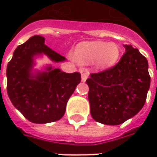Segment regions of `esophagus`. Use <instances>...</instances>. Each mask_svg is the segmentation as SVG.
Wrapping results in <instances>:
<instances>
[{
  "instance_id": "1",
  "label": "esophagus",
  "mask_w": 157,
  "mask_h": 157,
  "mask_svg": "<svg viewBox=\"0 0 157 157\" xmlns=\"http://www.w3.org/2000/svg\"><path fill=\"white\" fill-rule=\"evenodd\" d=\"M88 76H89V71L87 70H82L81 71V79L82 81L85 82L87 79Z\"/></svg>"
}]
</instances>
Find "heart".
Wrapping results in <instances>:
<instances>
[{"label":"heart","instance_id":"obj_1","mask_svg":"<svg viewBox=\"0 0 157 157\" xmlns=\"http://www.w3.org/2000/svg\"><path fill=\"white\" fill-rule=\"evenodd\" d=\"M120 57V48L116 44L100 41L82 42L76 46L73 57L82 64L95 62L99 68H107L116 63Z\"/></svg>","mask_w":157,"mask_h":157}]
</instances>
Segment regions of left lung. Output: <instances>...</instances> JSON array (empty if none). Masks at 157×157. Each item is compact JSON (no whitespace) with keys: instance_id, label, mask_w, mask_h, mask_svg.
<instances>
[{"instance_id":"8db88e82","label":"left lung","mask_w":157,"mask_h":157,"mask_svg":"<svg viewBox=\"0 0 157 157\" xmlns=\"http://www.w3.org/2000/svg\"><path fill=\"white\" fill-rule=\"evenodd\" d=\"M113 67L92 73L86 80L91 115L105 125H120L134 117L145 104L150 86L147 58L131 44Z\"/></svg>"}]
</instances>
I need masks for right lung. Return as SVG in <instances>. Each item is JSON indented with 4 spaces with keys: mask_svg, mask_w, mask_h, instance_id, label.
Listing matches in <instances>:
<instances>
[{
    "mask_svg": "<svg viewBox=\"0 0 157 157\" xmlns=\"http://www.w3.org/2000/svg\"><path fill=\"white\" fill-rule=\"evenodd\" d=\"M45 38L34 36L19 45L7 66V92L15 108L33 123L60 120L67 101L80 83L78 72L66 73L52 64L36 69V59L46 56L55 63L66 58L44 44Z\"/></svg>",
    "mask_w": 157,
    "mask_h": 157,
    "instance_id": "add662e5",
    "label": "right lung"
}]
</instances>
